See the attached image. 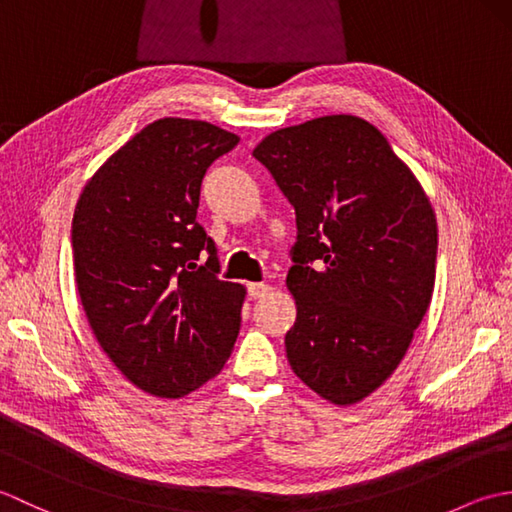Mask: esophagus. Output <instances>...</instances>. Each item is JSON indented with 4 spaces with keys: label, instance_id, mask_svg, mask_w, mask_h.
Returning <instances> with one entry per match:
<instances>
[{
    "label": "esophagus",
    "instance_id": "esophagus-1",
    "mask_svg": "<svg viewBox=\"0 0 512 512\" xmlns=\"http://www.w3.org/2000/svg\"><path fill=\"white\" fill-rule=\"evenodd\" d=\"M270 288L268 284H248V297L250 299H264L266 295H270Z\"/></svg>",
    "mask_w": 512,
    "mask_h": 512
}]
</instances>
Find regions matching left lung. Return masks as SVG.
Instances as JSON below:
<instances>
[{
	"label": "left lung",
	"instance_id": "obj_1",
	"mask_svg": "<svg viewBox=\"0 0 512 512\" xmlns=\"http://www.w3.org/2000/svg\"><path fill=\"white\" fill-rule=\"evenodd\" d=\"M253 156L297 213L288 363L323 400L354 405L394 374L429 310L436 213L387 138L358 116L277 129Z\"/></svg>",
	"mask_w": 512,
	"mask_h": 512
}]
</instances>
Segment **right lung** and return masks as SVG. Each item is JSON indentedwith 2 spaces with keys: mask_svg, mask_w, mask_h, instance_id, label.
Returning <instances> with one entry per match:
<instances>
[{
  "mask_svg": "<svg viewBox=\"0 0 512 512\" xmlns=\"http://www.w3.org/2000/svg\"><path fill=\"white\" fill-rule=\"evenodd\" d=\"M237 143L206 121L158 118L103 162L76 202L85 317L118 372L151 396L191 394L233 352L246 288L217 277L215 244L195 215L206 169Z\"/></svg>",
  "mask_w": 512,
  "mask_h": 512,
  "instance_id": "1",
  "label": "right lung"
}]
</instances>
